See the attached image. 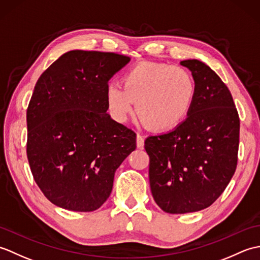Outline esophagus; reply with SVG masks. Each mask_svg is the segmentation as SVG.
<instances>
[{
  "mask_svg": "<svg viewBox=\"0 0 260 260\" xmlns=\"http://www.w3.org/2000/svg\"><path fill=\"white\" fill-rule=\"evenodd\" d=\"M136 146L139 148H143V146H144V139L140 134H137L136 136Z\"/></svg>",
  "mask_w": 260,
  "mask_h": 260,
  "instance_id": "obj_1",
  "label": "esophagus"
}]
</instances>
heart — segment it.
I'll use <instances>...</instances> for the list:
<instances>
[{"label": "heart", "mask_w": 260, "mask_h": 260, "mask_svg": "<svg viewBox=\"0 0 260 260\" xmlns=\"http://www.w3.org/2000/svg\"><path fill=\"white\" fill-rule=\"evenodd\" d=\"M196 82L184 68L141 62L124 75L123 85L112 82L106 103L114 119L123 123L133 113L147 128L167 132L179 126L189 115L196 98Z\"/></svg>", "instance_id": "1"}]
</instances>
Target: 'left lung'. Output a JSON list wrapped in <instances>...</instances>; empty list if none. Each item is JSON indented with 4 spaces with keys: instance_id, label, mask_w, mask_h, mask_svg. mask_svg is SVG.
I'll return each instance as SVG.
<instances>
[{
    "instance_id": "1",
    "label": "left lung",
    "mask_w": 260,
    "mask_h": 260,
    "mask_svg": "<svg viewBox=\"0 0 260 260\" xmlns=\"http://www.w3.org/2000/svg\"><path fill=\"white\" fill-rule=\"evenodd\" d=\"M181 64L196 82L190 113L173 131L147 137L144 145L152 196L169 213L211 206L235 174L239 146V116L228 87L200 60Z\"/></svg>"
}]
</instances>
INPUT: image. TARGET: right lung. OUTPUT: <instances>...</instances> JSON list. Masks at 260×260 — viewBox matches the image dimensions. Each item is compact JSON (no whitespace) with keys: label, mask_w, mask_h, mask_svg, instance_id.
Listing matches in <instances>:
<instances>
[{"label":"right lung","mask_w":260,"mask_h":260,"mask_svg":"<svg viewBox=\"0 0 260 260\" xmlns=\"http://www.w3.org/2000/svg\"><path fill=\"white\" fill-rule=\"evenodd\" d=\"M131 61L113 52L71 50L40 78L26 110V154L49 201L71 211L101 208L136 134L107 114L112 77Z\"/></svg>","instance_id":"obj_1"}]
</instances>
